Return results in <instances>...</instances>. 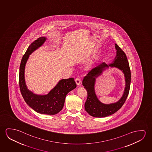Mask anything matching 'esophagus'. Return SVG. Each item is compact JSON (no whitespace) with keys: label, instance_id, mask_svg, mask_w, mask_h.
Listing matches in <instances>:
<instances>
[{"label":"esophagus","instance_id":"1","mask_svg":"<svg viewBox=\"0 0 152 152\" xmlns=\"http://www.w3.org/2000/svg\"><path fill=\"white\" fill-rule=\"evenodd\" d=\"M75 82L76 83V84H77L78 86L80 85V83H81V80H80V78H76L75 79Z\"/></svg>","mask_w":152,"mask_h":152}]
</instances>
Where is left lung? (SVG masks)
<instances>
[{"label":"left lung","mask_w":152,"mask_h":152,"mask_svg":"<svg viewBox=\"0 0 152 152\" xmlns=\"http://www.w3.org/2000/svg\"><path fill=\"white\" fill-rule=\"evenodd\" d=\"M116 49V56L112 63L101 64L94 68L87 74L82 82V85L87 91V98L85 104V109L91 116L105 117L114 114L121 107L129 95L131 85V73L129 61L126 54L121 48L115 44ZM109 67H115L124 74L126 86L121 97L116 102L104 104L99 100L94 89L96 78L100 76L103 72Z\"/></svg>","instance_id":"1"}]
</instances>
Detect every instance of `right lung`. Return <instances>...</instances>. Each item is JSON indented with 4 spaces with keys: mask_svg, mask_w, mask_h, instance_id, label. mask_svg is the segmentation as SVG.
<instances>
[{
    "mask_svg": "<svg viewBox=\"0 0 152 152\" xmlns=\"http://www.w3.org/2000/svg\"><path fill=\"white\" fill-rule=\"evenodd\" d=\"M47 39L40 37L32 42L24 54L19 67V83L21 95L27 105L35 112L43 114L53 115L58 113L63 109L66 96L77 85L74 78L60 80L56 86L46 95H38L30 91L26 85L25 69L29 55L38 49Z\"/></svg>",
    "mask_w": 152,
    "mask_h": 152,
    "instance_id": "right-lung-1",
    "label": "right lung"
}]
</instances>
